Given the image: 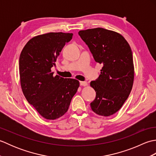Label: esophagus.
I'll return each mask as SVG.
<instances>
[{"label": "esophagus", "mask_w": 156, "mask_h": 156, "mask_svg": "<svg viewBox=\"0 0 156 156\" xmlns=\"http://www.w3.org/2000/svg\"><path fill=\"white\" fill-rule=\"evenodd\" d=\"M80 86H83V87H88V83L87 82H80Z\"/></svg>", "instance_id": "obj_1"}]
</instances>
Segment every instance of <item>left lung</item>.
<instances>
[{"label":"left lung","mask_w":156,"mask_h":156,"mask_svg":"<svg viewBox=\"0 0 156 156\" xmlns=\"http://www.w3.org/2000/svg\"><path fill=\"white\" fill-rule=\"evenodd\" d=\"M78 34L96 62L103 66L98 78L90 82L97 94L91 108L96 114L108 117L122 107L133 87L134 65L130 45L120 34L101 27L82 30Z\"/></svg>","instance_id":"1"}]
</instances>
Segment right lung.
I'll return each mask as SVG.
<instances>
[{"label":"right lung","mask_w":156,"mask_h":156,"mask_svg":"<svg viewBox=\"0 0 156 156\" xmlns=\"http://www.w3.org/2000/svg\"><path fill=\"white\" fill-rule=\"evenodd\" d=\"M72 34L48 33L31 38L21 51L19 76L25 97L43 117L54 120L68 111L80 87L76 79L54 76L51 68Z\"/></svg>","instance_id":"right-lung-1"}]
</instances>
